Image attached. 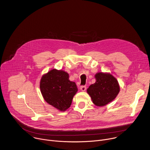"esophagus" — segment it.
<instances>
[{
  "mask_svg": "<svg viewBox=\"0 0 150 150\" xmlns=\"http://www.w3.org/2000/svg\"><path fill=\"white\" fill-rule=\"evenodd\" d=\"M86 89H87V87L85 85H82V86H81V87H80V90L82 91H85V90H86Z\"/></svg>",
  "mask_w": 150,
  "mask_h": 150,
  "instance_id": "esophagus-1",
  "label": "esophagus"
}]
</instances>
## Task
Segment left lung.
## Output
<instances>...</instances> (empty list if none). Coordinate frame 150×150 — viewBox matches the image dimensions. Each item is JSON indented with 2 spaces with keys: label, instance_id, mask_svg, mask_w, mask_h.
Listing matches in <instances>:
<instances>
[{
  "label": "left lung",
  "instance_id": "1",
  "mask_svg": "<svg viewBox=\"0 0 150 150\" xmlns=\"http://www.w3.org/2000/svg\"><path fill=\"white\" fill-rule=\"evenodd\" d=\"M96 81L87 89L93 103L97 106H103L113 101L120 91L117 79L109 74L97 73Z\"/></svg>",
  "mask_w": 150,
  "mask_h": 150
}]
</instances>
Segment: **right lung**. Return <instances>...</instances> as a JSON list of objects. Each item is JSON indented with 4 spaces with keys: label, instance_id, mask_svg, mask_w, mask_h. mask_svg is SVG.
Wrapping results in <instances>:
<instances>
[{
    "label": "right lung",
    "instance_id": "obj_1",
    "mask_svg": "<svg viewBox=\"0 0 150 150\" xmlns=\"http://www.w3.org/2000/svg\"><path fill=\"white\" fill-rule=\"evenodd\" d=\"M40 87L46 101L60 111L69 108L78 91L75 82L69 81L68 73L54 69L42 76Z\"/></svg>",
    "mask_w": 150,
    "mask_h": 150
}]
</instances>
